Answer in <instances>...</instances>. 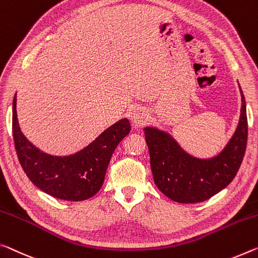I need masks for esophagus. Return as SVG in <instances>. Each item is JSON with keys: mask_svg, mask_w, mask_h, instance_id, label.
<instances>
[{"mask_svg": "<svg viewBox=\"0 0 258 258\" xmlns=\"http://www.w3.org/2000/svg\"><path fill=\"white\" fill-rule=\"evenodd\" d=\"M130 119L136 127H140L148 120V114L145 111V109L134 108L130 113Z\"/></svg>", "mask_w": 258, "mask_h": 258, "instance_id": "obj_1", "label": "esophagus"}]
</instances>
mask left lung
I'll return each mask as SVG.
<instances>
[{"instance_id":"1","label":"left lung","mask_w":258,"mask_h":258,"mask_svg":"<svg viewBox=\"0 0 258 258\" xmlns=\"http://www.w3.org/2000/svg\"><path fill=\"white\" fill-rule=\"evenodd\" d=\"M240 119L230 141L218 155L199 158L188 154L165 131L144 128L155 185L178 203H198L219 193L234 179L247 146L246 100L241 89Z\"/></svg>"}]
</instances>
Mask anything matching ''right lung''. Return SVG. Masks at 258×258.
<instances>
[{
    "label": "right lung",
    "mask_w": 258,
    "mask_h": 258,
    "mask_svg": "<svg viewBox=\"0 0 258 258\" xmlns=\"http://www.w3.org/2000/svg\"><path fill=\"white\" fill-rule=\"evenodd\" d=\"M17 93L12 102V133L17 156L28 179L44 193L65 201L91 199L103 185L110 158L131 125L120 119L104 130L84 149L68 156H52L31 144L19 127Z\"/></svg>",
    "instance_id": "add662e5"
}]
</instances>
